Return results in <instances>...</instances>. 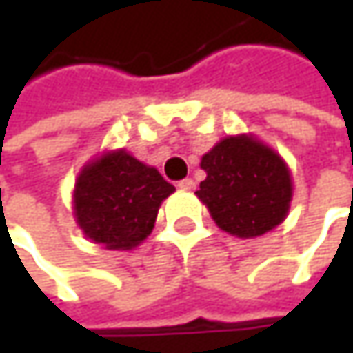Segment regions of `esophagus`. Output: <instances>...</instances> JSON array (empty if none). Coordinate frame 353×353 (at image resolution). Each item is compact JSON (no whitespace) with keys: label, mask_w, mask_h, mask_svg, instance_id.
<instances>
[{"label":"esophagus","mask_w":353,"mask_h":353,"mask_svg":"<svg viewBox=\"0 0 353 353\" xmlns=\"http://www.w3.org/2000/svg\"><path fill=\"white\" fill-rule=\"evenodd\" d=\"M177 188H179V190H185V192H192V190L196 188V183H194V179L185 177V179L177 181Z\"/></svg>","instance_id":"esophagus-1"}]
</instances>
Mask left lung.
Returning a JSON list of instances; mask_svg holds the SVG:
<instances>
[{"label": "left lung", "mask_w": 353, "mask_h": 353, "mask_svg": "<svg viewBox=\"0 0 353 353\" xmlns=\"http://www.w3.org/2000/svg\"><path fill=\"white\" fill-rule=\"evenodd\" d=\"M206 179L196 196L225 233L253 239L288 216L292 174L286 161L251 132L229 134L202 155Z\"/></svg>", "instance_id": "1"}]
</instances>
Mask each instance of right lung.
<instances>
[{
	"label": "right lung",
	"mask_w": 353,
	"mask_h": 353,
	"mask_svg": "<svg viewBox=\"0 0 353 353\" xmlns=\"http://www.w3.org/2000/svg\"><path fill=\"white\" fill-rule=\"evenodd\" d=\"M176 188L126 149L104 151L75 179L73 214L83 235L112 251H130L153 231L161 202Z\"/></svg>",
	"instance_id": "add662e5"
}]
</instances>
